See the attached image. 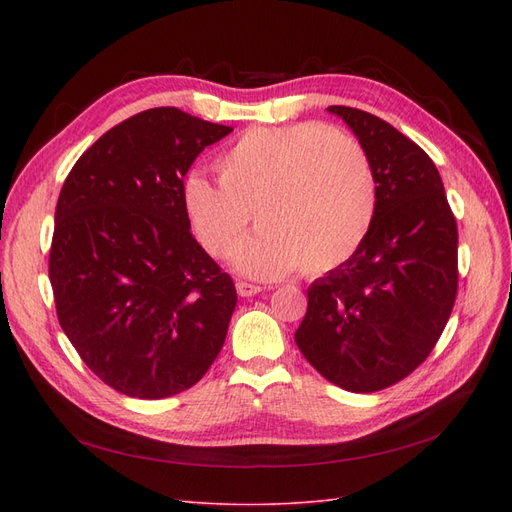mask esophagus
<instances>
[{
    "mask_svg": "<svg viewBox=\"0 0 512 512\" xmlns=\"http://www.w3.org/2000/svg\"><path fill=\"white\" fill-rule=\"evenodd\" d=\"M237 292L239 297H254V294L262 292V286L250 284V282H237Z\"/></svg>",
    "mask_w": 512,
    "mask_h": 512,
    "instance_id": "esophagus-1",
    "label": "esophagus"
}]
</instances>
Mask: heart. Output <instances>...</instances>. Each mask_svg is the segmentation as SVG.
Wrapping results in <instances>:
<instances>
[{
    "mask_svg": "<svg viewBox=\"0 0 512 512\" xmlns=\"http://www.w3.org/2000/svg\"><path fill=\"white\" fill-rule=\"evenodd\" d=\"M220 183L192 173L183 211L203 250L224 256L254 218L256 235L232 252L241 273L275 280L294 269L327 273L346 262L374 224L378 183L363 145L305 121L241 134L218 158Z\"/></svg>",
    "mask_w": 512,
    "mask_h": 512,
    "instance_id": "heart-1",
    "label": "heart"
}]
</instances>
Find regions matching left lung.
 Here are the masks:
<instances>
[{
    "instance_id": "left-lung-1",
    "label": "left lung",
    "mask_w": 512,
    "mask_h": 512,
    "mask_svg": "<svg viewBox=\"0 0 512 512\" xmlns=\"http://www.w3.org/2000/svg\"><path fill=\"white\" fill-rule=\"evenodd\" d=\"M374 164L378 209L365 241L307 288L294 342L320 376L352 393L410 376L457 297V222L427 153L380 117L329 106Z\"/></svg>"
}]
</instances>
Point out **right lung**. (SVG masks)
Returning <instances> with one entry per match:
<instances>
[{
    "instance_id": "1",
    "label": "right lung",
    "mask_w": 512,
    "mask_h": 512,
    "mask_svg": "<svg viewBox=\"0 0 512 512\" xmlns=\"http://www.w3.org/2000/svg\"><path fill=\"white\" fill-rule=\"evenodd\" d=\"M232 128L175 106L102 134L61 188L49 277L61 329L111 389L162 399L220 354L237 290L183 211V177Z\"/></svg>"
}]
</instances>
